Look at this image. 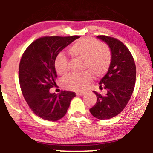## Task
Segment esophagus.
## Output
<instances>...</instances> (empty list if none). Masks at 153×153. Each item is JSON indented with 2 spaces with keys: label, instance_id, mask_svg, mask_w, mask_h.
I'll list each match as a JSON object with an SVG mask.
<instances>
[{
  "label": "esophagus",
  "instance_id": "obj_1",
  "mask_svg": "<svg viewBox=\"0 0 153 153\" xmlns=\"http://www.w3.org/2000/svg\"><path fill=\"white\" fill-rule=\"evenodd\" d=\"M76 95L77 96H83L84 93L83 92H77Z\"/></svg>",
  "mask_w": 153,
  "mask_h": 153
}]
</instances>
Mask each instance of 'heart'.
I'll list each match as a JSON object with an SVG mask.
<instances>
[{
	"label": "heart",
	"mask_w": 153,
	"mask_h": 153,
	"mask_svg": "<svg viewBox=\"0 0 153 153\" xmlns=\"http://www.w3.org/2000/svg\"><path fill=\"white\" fill-rule=\"evenodd\" d=\"M68 54L71 57L82 60L80 73H72L62 80V85L68 90L83 91L95 77L102 76L108 71L111 62V52L109 47L99 43L92 38L78 40L69 47ZM54 69L59 75L68 73V59L65 55L59 54L54 59Z\"/></svg>",
	"instance_id": "obj_1"
}]
</instances>
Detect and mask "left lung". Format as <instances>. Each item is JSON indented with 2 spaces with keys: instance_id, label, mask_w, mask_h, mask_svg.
Returning a JSON list of instances; mask_svg holds the SVG:
<instances>
[{
  "instance_id": "left-lung-1",
  "label": "left lung",
  "mask_w": 153,
  "mask_h": 153,
  "mask_svg": "<svg viewBox=\"0 0 153 153\" xmlns=\"http://www.w3.org/2000/svg\"><path fill=\"white\" fill-rule=\"evenodd\" d=\"M97 37L110 47L111 62L99 82V88L106 91V94L94 91L97 101L90 112L96 118L104 120L118 115L127 106L134 88L136 66L131 52L122 42L105 35Z\"/></svg>"
}]
</instances>
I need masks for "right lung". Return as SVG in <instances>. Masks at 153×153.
<instances>
[{
	"mask_svg": "<svg viewBox=\"0 0 153 153\" xmlns=\"http://www.w3.org/2000/svg\"><path fill=\"white\" fill-rule=\"evenodd\" d=\"M79 36H43L26 48L21 59L19 78L23 96L36 116L55 122L67 113L74 92L62 91L59 95L49 90L56 85L57 73L54 63L65 47Z\"/></svg>",
	"mask_w": 153,
	"mask_h": 153,
	"instance_id": "obj_1",
	"label": "right lung"
}]
</instances>
